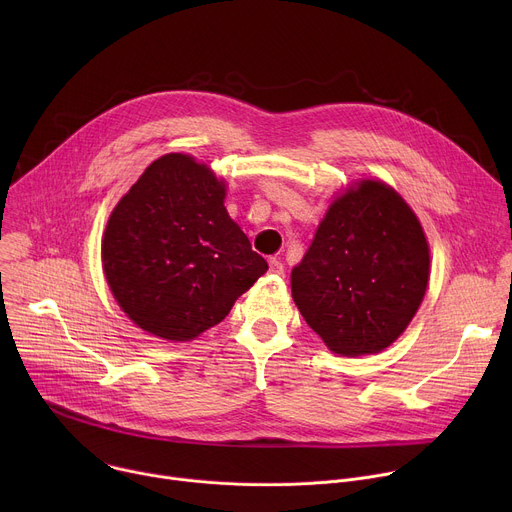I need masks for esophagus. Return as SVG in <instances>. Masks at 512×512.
I'll use <instances>...</instances> for the list:
<instances>
[{
    "label": "esophagus",
    "mask_w": 512,
    "mask_h": 512,
    "mask_svg": "<svg viewBox=\"0 0 512 512\" xmlns=\"http://www.w3.org/2000/svg\"><path fill=\"white\" fill-rule=\"evenodd\" d=\"M269 273H273V275H281V273H283V263H281L279 259L271 257V259H269Z\"/></svg>",
    "instance_id": "obj_1"
}]
</instances>
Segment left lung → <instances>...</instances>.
Segmentation results:
<instances>
[{
	"mask_svg": "<svg viewBox=\"0 0 512 512\" xmlns=\"http://www.w3.org/2000/svg\"><path fill=\"white\" fill-rule=\"evenodd\" d=\"M429 279V247L405 200L364 180L332 202L291 296L308 326L344 356L373 354L399 338Z\"/></svg>",
	"mask_w": 512,
	"mask_h": 512,
	"instance_id": "8db88e82",
	"label": "left lung"
}]
</instances>
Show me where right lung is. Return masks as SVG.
I'll return each mask as SVG.
<instances>
[{"label":"right lung","instance_id":"right-lung-1","mask_svg":"<svg viewBox=\"0 0 512 512\" xmlns=\"http://www.w3.org/2000/svg\"><path fill=\"white\" fill-rule=\"evenodd\" d=\"M223 202L225 184L184 154L150 164L119 200L103 237V269L139 328L192 340L223 322L267 271Z\"/></svg>","mask_w":512,"mask_h":512}]
</instances>
